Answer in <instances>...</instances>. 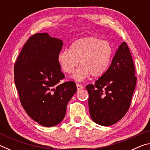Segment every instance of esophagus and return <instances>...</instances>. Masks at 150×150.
<instances>
[{
  "label": "esophagus",
  "instance_id": "obj_1",
  "mask_svg": "<svg viewBox=\"0 0 150 150\" xmlns=\"http://www.w3.org/2000/svg\"><path fill=\"white\" fill-rule=\"evenodd\" d=\"M76 86H77V91H78L82 90L83 88V86L81 85H80V84H79V83H77V85H76Z\"/></svg>",
  "mask_w": 150,
  "mask_h": 150
}]
</instances>
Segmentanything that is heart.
I'll return each instance as SVG.
<instances>
[{
	"instance_id": "obj_1",
	"label": "heart",
	"mask_w": 150,
	"mask_h": 150,
	"mask_svg": "<svg viewBox=\"0 0 150 150\" xmlns=\"http://www.w3.org/2000/svg\"><path fill=\"white\" fill-rule=\"evenodd\" d=\"M113 50L110 43L98 38L87 37L76 40L71 45L69 50H62L57 55L62 69L71 73L79 61L80 66L71 78L82 81L90 77H98L105 73L110 65Z\"/></svg>"
}]
</instances>
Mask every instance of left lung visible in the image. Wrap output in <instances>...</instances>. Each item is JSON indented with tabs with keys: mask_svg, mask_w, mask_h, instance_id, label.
I'll use <instances>...</instances> for the list:
<instances>
[{
	"mask_svg": "<svg viewBox=\"0 0 150 150\" xmlns=\"http://www.w3.org/2000/svg\"><path fill=\"white\" fill-rule=\"evenodd\" d=\"M136 84L132 57L124 42L118 47L107 71L95 85L86 87L92 120L104 126L120 120L130 107Z\"/></svg>",
	"mask_w": 150,
	"mask_h": 150,
	"instance_id": "8db88e82",
	"label": "left lung"
}]
</instances>
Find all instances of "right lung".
<instances>
[{
	"mask_svg": "<svg viewBox=\"0 0 150 150\" xmlns=\"http://www.w3.org/2000/svg\"><path fill=\"white\" fill-rule=\"evenodd\" d=\"M62 40L47 33L33 35L14 65V82L28 115L40 125L52 127L64 118L67 103L77 91L75 83H59L65 77L57 61Z\"/></svg>",
	"mask_w": 150,
	"mask_h": 150,
	"instance_id": "right-lung-1",
	"label": "right lung"
}]
</instances>
